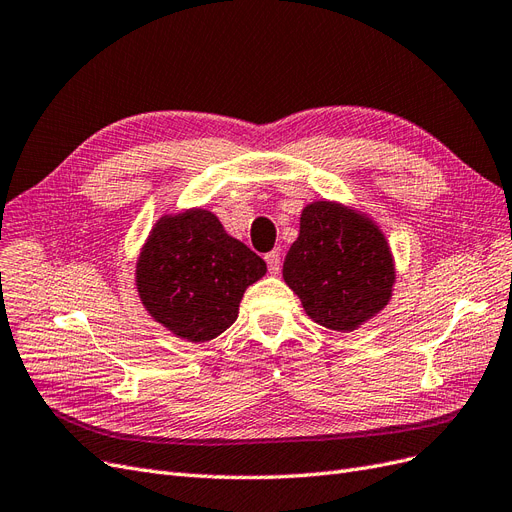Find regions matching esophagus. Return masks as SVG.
I'll use <instances>...</instances> for the list:
<instances>
[{
    "mask_svg": "<svg viewBox=\"0 0 512 512\" xmlns=\"http://www.w3.org/2000/svg\"><path fill=\"white\" fill-rule=\"evenodd\" d=\"M264 260H267L271 273H279V269H281V254H279V250H273L269 254H264Z\"/></svg>",
    "mask_w": 512,
    "mask_h": 512,
    "instance_id": "34e87169",
    "label": "esophagus"
}]
</instances>
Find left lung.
Listing matches in <instances>:
<instances>
[{
	"label": "left lung",
	"mask_w": 512,
	"mask_h": 512,
	"mask_svg": "<svg viewBox=\"0 0 512 512\" xmlns=\"http://www.w3.org/2000/svg\"><path fill=\"white\" fill-rule=\"evenodd\" d=\"M284 279L313 322L349 332L387 305L396 273L390 245L373 220L317 201L303 209Z\"/></svg>",
	"instance_id": "left-lung-1"
}]
</instances>
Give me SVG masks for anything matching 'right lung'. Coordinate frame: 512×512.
Segmentation results:
<instances>
[{"label": "right lung", "instance_id": "add662e5", "mask_svg": "<svg viewBox=\"0 0 512 512\" xmlns=\"http://www.w3.org/2000/svg\"><path fill=\"white\" fill-rule=\"evenodd\" d=\"M267 273L220 220L190 209L156 222L137 260V292L158 324L192 343L218 337L237 320L243 292Z\"/></svg>", "mask_w": 512, "mask_h": 512}]
</instances>
